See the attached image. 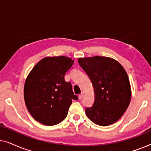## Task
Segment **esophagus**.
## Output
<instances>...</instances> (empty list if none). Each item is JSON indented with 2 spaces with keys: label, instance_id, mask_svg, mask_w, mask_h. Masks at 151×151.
<instances>
[{
  "label": "esophagus",
  "instance_id": "1",
  "mask_svg": "<svg viewBox=\"0 0 151 151\" xmlns=\"http://www.w3.org/2000/svg\"><path fill=\"white\" fill-rule=\"evenodd\" d=\"M78 97H79L80 100H81V99H82V98H83V97H84V93H80L79 96H78Z\"/></svg>",
  "mask_w": 151,
  "mask_h": 151
}]
</instances>
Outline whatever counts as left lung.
<instances>
[{
  "mask_svg": "<svg viewBox=\"0 0 151 151\" xmlns=\"http://www.w3.org/2000/svg\"><path fill=\"white\" fill-rule=\"evenodd\" d=\"M78 63L94 88L93 104L85 109L88 119L103 127L115 123L131 102V85L125 69L115 60L98 55L80 58Z\"/></svg>",
  "mask_w": 151,
  "mask_h": 151,
  "instance_id": "1",
  "label": "left lung"
}]
</instances>
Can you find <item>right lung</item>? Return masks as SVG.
Instances as JSON below:
<instances>
[{"label": "right lung", "instance_id": "obj_1", "mask_svg": "<svg viewBox=\"0 0 151 151\" xmlns=\"http://www.w3.org/2000/svg\"><path fill=\"white\" fill-rule=\"evenodd\" d=\"M74 60L66 56L46 57L35 65L27 78L24 99L27 110L36 121L55 125L67 117L73 94L71 82L65 75Z\"/></svg>", "mask_w": 151, "mask_h": 151}]
</instances>
